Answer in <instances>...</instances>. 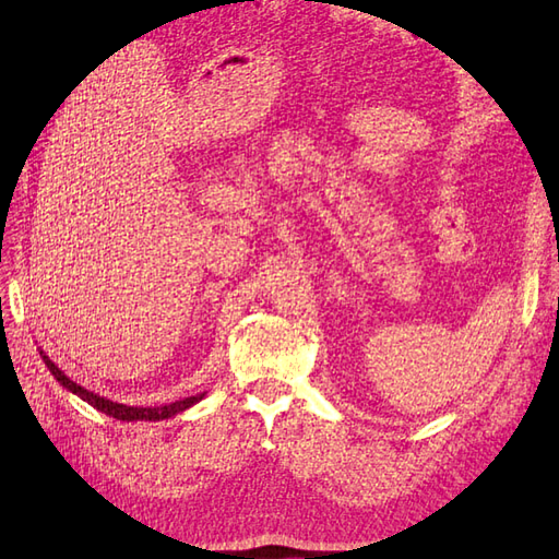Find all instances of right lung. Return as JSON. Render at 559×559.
Here are the masks:
<instances>
[{
  "mask_svg": "<svg viewBox=\"0 0 559 559\" xmlns=\"http://www.w3.org/2000/svg\"><path fill=\"white\" fill-rule=\"evenodd\" d=\"M40 356H43L47 369L51 371V376H53V378L58 380V383H61L66 390H70L72 394H76V396L83 399L85 403H91L93 407H97L99 413H104V415H108V417H112V419H120V421H160V419H169V417H174V415L183 413V409L192 407L194 403H199V401L205 396V392H203V394L188 396V399H183V401H174V403L158 405V407H135V405L115 403V401H108V399H104V396H99V394H95V392H91V390H85V388L76 385L74 380H70L61 369H58V367L43 354V350H40Z\"/></svg>",
  "mask_w": 559,
  "mask_h": 559,
  "instance_id": "add662e5",
  "label": "right lung"
}]
</instances>
